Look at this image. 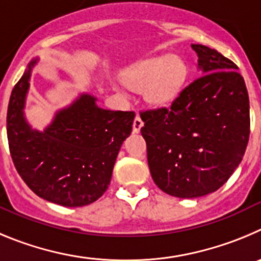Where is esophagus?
Wrapping results in <instances>:
<instances>
[{
  "label": "esophagus",
  "instance_id": "1",
  "mask_svg": "<svg viewBox=\"0 0 261 261\" xmlns=\"http://www.w3.org/2000/svg\"><path fill=\"white\" fill-rule=\"evenodd\" d=\"M143 125H144V123H143L142 118H140L139 116H136L135 119H134V123H133V131H134V133H139L140 128L143 127Z\"/></svg>",
  "mask_w": 261,
  "mask_h": 261
}]
</instances>
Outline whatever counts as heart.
<instances>
[{
    "instance_id": "heart-1",
    "label": "heart",
    "mask_w": 261,
    "mask_h": 261,
    "mask_svg": "<svg viewBox=\"0 0 261 261\" xmlns=\"http://www.w3.org/2000/svg\"><path fill=\"white\" fill-rule=\"evenodd\" d=\"M189 76L187 63L175 56H161L136 63L125 72L126 86L144 90L149 104L164 107L174 101Z\"/></svg>"
}]
</instances>
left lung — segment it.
Here are the masks:
<instances>
[{"instance_id":"left-lung-1","label":"left lung","mask_w":261,"mask_h":261,"mask_svg":"<svg viewBox=\"0 0 261 261\" xmlns=\"http://www.w3.org/2000/svg\"><path fill=\"white\" fill-rule=\"evenodd\" d=\"M191 46L200 76L169 108L140 112L152 179L182 199L220 189L241 164L250 138V100L238 66L216 49Z\"/></svg>"}]
</instances>
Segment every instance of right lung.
I'll return each instance as SVG.
<instances>
[{
  "instance_id": "add662e5",
  "label": "right lung",
  "mask_w": 261,
  "mask_h": 261,
  "mask_svg": "<svg viewBox=\"0 0 261 261\" xmlns=\"http://www.w3.org/2000/svg\"><path fill=\"white\" fill-rule=\"evenodd\" d=\"M35 63L30 62L9 101L6 130L14 166L40 198L63 206L88 205L107 191L135 113L102 109L86 93L60 110L45 130H32L23 108Z\"/></svg>"
}]
</instances>
